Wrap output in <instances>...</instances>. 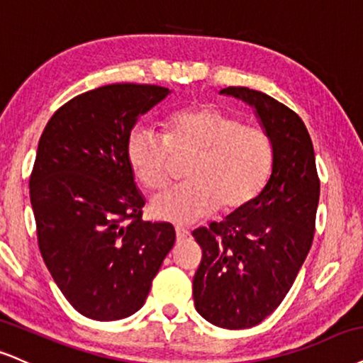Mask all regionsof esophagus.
Returning <instances> with one entry per match:
<instances>
[{
	"label": "esophagus",
	"instance_id": "obj_1",
	"mask_svg": "<svg viewBox=\"0 0 363 363\" xmlns=\"http://www.w3.org/2000/svg\"><path fill=\"white\" fill-rule=\"evenodd\" d=\"M176 237H177L179 240L189 237V230L184 228V226H176Z\"/></svg>",
	"mask_w": 363,
	"mask_h": 363
}]
</instances>
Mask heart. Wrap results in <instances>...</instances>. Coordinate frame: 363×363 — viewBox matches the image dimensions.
<instances>
[{"label": "heart", "instance_id": "b5f03b06", "mask_svg": "<svg viewBox=\"0 0 363 363\" xmlns=\"http://www.w3.org/2000/svg\"><path fill=\"white\" fill-rule=\"evenodd\" d=\"M170 152L194 155L186 172L189 182L155 193L150 211L177 225L194 223L218 206L223 211L242 208L259 194L272 167L267 133L213 106L174 113L165 123V137L137 126L126 140L130 169L147 187L165 181Z\"/></svg>", "mask_w": 363, "mask_h": 363}]
</instances>
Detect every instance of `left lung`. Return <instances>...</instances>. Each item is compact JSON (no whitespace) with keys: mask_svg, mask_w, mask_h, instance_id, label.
<instances>
[{"mask_svg":"<svg viewBox=\"0 0 363 363\" xmlns=\"http://www.w3.org/2000/svg\"><path fill=\"white\" fill-rule=\"evenodd\" d=\"M220 94L252 106L272 145L264 189L220 223L193 231L203 248L193 281L196 311L220 328L242 330L276 311L306 260L320 179L311 137L294 111L248 87Z\"/></svg>","mask_w":363,"mask_h":363,"instance_id":"1","label":"left lung"}]
</instances>
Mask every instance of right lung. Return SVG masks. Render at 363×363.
<instances>
[{
    "mask_svg": "<svg viewBox=\"0 0 363 363\" xmlns=\"http://www.w3.org/2000/svg\"><path fill=\"white\" fill-rule=\"evenodd\" d=\"M169 94L150 84L87 91L54 113L38 142L30 201L42 259L91 320L137 313L176 242L170 223L142 220L145 198L126 160L138 118Z\"/></svg>",
    "mask_w": 363,
    "mask_h": 363,
    "instance_id": "right-lung-1",
    "label": "right lung"
}]
</instances>
